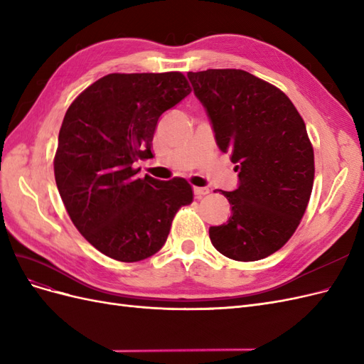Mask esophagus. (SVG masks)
Here are the masks:
<instances>
[{"label":"esophagus","mask_w":364,"mask_h":364,"mask_svg":"<svg viewBox=\"0 0 364 364\" xmlns=\"http://www.w3.org/2000/svg\"><path fill=\"white\" fill-rule=\"evenodd\" d=\"M208 193H209V188H206V186H194L196 197H202V196H205Z\"/></svg>","instance_id":"obj_1"}]
</instances>
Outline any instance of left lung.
Instances as JSON below:
<instances>
[{
    "label": "left lung",
    "mask_w": 364,
    "mask_h": 364,
    "mask_svg": "<svg viewBox=\"0 0 364 364\" xmlns=\"http://www.w3.org/2000/svg\"><path fill=\"white\" fill-rule=\"evenodd\" d=\"M188 79L240 179L237 190H220L232 214L209 228L211 243L235 261L266 258L294 234L311 196L314 151L304 119L281 90L247 71L206 70Z\"/></svg>",
    "instance_id": "8db88e82"
}]
</instances>
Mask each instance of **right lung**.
Listing matches in <instances>:
<instances>
[{
  "label": "right lung",
  "mask_w": 364,
  "mask_h": 364,
  "mask_svg": "<svg viewBox=\"0 0 364 364\" xmlns=\"http://www.w3.org/2000/svg\"><path fill=\"white\" fill-rule=\"evenodd\" d=\"M191 92L185 75L107 74L75 98L59 132L54 178L71 222L106 257L146 259L165 245L181 206L193 202L182 178L139 179L151 159L159 117Z\"/></svg>",
  "instance_id": "obj_1"
}]
</instances>
